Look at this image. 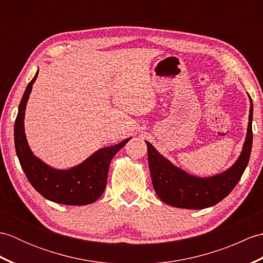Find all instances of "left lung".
Masks as SVG:
<instances>
[{
    "instance_id": "8db88e82",
    "label": "left lung",
    "mask_w": 263,
    "mask_h": 263,
    "mask_svg": "<svg viewBox=\"0 0 263 263\" xmlns=\"http://www.w3.org/2000/svg\"><path fill=\"white\" fill-rule=\"evenodd\" d=\"M250 100L252 102L251 97ZM252 119L253 105L251 104L248 136L241 156L230 170L212 177H195L178 170L165 159L153 144L146 141L149 170L158 197L167 204L185 209H204L226 198L241 180L249 164L253 141Z\"/></svg>"
}]
</instances>
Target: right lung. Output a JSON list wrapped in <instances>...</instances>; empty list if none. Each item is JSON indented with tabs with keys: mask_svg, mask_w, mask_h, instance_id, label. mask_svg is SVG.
<instances>
[{
	"mask_svg": "<svg viewBox=\"0 0 263 263\" xmlns=\"http://www.w3.org/2000/svg\"><path fill=\"white\" fill-rule=\"evenodd\" d=\"M37 74L38 72L28 83L14 123V146L20 165L28 181L44 198L68 205L92 203L106 187L110 160L125 146L128 139L115 146L98 150L81 165L68 171H58L44 164L30 152L24 131L26 104Z\"/></svg>",
	"mask_w": 263,
	"mask_h": 263,
	"instance_id": "obj_1",
	"label": "right lung"
}]
</instances>
